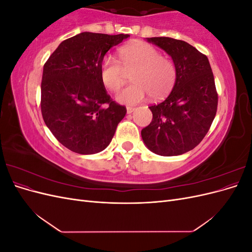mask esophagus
I'll list each match as a JSON object with an SVG mask.
<instances>
[{"mask_svg":"<svg viewBox=\"0 0 252 252\" xmlns=\"http://www.w3.org/2000/svg\"><path fill=\"white\" fill-rule=\"evenodd\" d=\"M126 110H127V113H128V114H130V113H132V112L135 110V108H133V107H127Z\"/></svg>","mask_w":252,"mask_h":252,"instance_id":"esophagus-1","label":"esophagus"}]
</instances>
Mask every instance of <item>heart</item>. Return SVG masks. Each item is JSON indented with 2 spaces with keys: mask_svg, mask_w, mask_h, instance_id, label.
Returning <instances> with one entry per match:
<instances>
[{
  "mask_svg": "<svg viewBox=\"0 0 252 252\" xmlns=\"http://www.w3.org/2000/svg\"><path fill=\"white\" fill-rule=\"evenodd\" d=\"M120 62L112 57H105L100 64V79L111 91H118L125 82V71L134 69L133 81L117 95V101L124 105H136L149 94L151 98H162L172 90L177 80V69L172 61L161 56L152 45L136 42L121 48ZM121 63L122 65L119 63Z\"/></svg>",
  "mask_w": 252,
  "mask_h": 252,
  "instance_id": "b5f03b06",
  "label": "heart"
}]
</instances>
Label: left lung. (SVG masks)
Instances as JSON below:
<instances>
[{
	"label": "left lung",
	"mask_w": 252,
	"mask_h": 252,
	"mask_svg": "<svg viewBox=\"0 0 252 252\" xmlns=\"http://www.w3.org/2000/svg\"><path fill=\"white\" fill-rule=\"evenodd\" d=\"M171 57L177 80L168 97L152 105L151 123L142 129L144 144L156 155L180 156L192 150L216 117L218 94L208 58L187 42L147 37Z\"/></svg>",
	"instance_id": "obj_1"
}]
</instances>
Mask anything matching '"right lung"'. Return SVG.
I'll return each instance as SVG.
<instances>
[{
    "label": "right lung",
    "instance_id": "1",
    "mask_svg": "<svg viewBox=\"0 0 252 252\" xmlns=\"http://www.w3.org/2000/svg\"><path fill=\"white\" fill-rule=\"evenodd\" d=\"M130 35L81 32L61 43L45 63L41 110L56 139L80 155L110 144L126 107L113 102L100 79L106 52Z\"/></svg>",
    "mask_w": 252,
    "mask_h": 252
}]
</instances>
